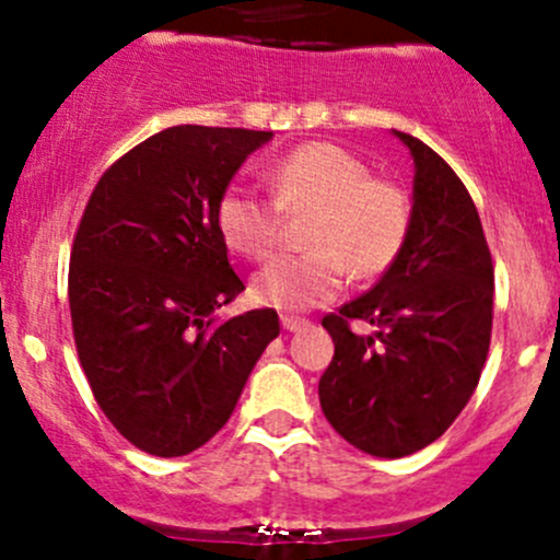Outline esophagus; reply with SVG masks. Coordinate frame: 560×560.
I'll list each match as a JSON object with an SVG mask.
<instances>
[{
	"label": "esophagus",
	"instance_id": "esophagus-1",
	"mask_svg": "<svg viewBox=\"0 0 560 560\" xmlns=\"http://www.w3.org/2000/svg\"><path fill=\"white\" fill-rule=\"evenodd\" d=\"M281 327H284V330H290V332H295V330H303V327H308V319L284 314V316H281Z\"/></svg>",
	"mask_w": 560,
	"mask_h": 560
}]
</instances>
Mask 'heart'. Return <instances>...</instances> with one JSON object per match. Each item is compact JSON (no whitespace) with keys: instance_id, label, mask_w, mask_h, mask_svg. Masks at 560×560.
Returning a JSON list of instances; mask_svg holds the SVG:
<instances>
[{"instance_id":"obj_1","label":"heart","mask_w":560,"mask_h":560,"mask_svg":"<svg viewBox=\"0 0 560 560\" xmlns=\"http://www.w3.org/2000/svg\"><path fill=\"white\" fill-rule=\"evenodd\" d=\"M276 209L252 191H224L217 230L230 252L265 259L279 238V211L312 208L303 244L312 252L279 257L252 281V298L276 312H308L332 301L347 281L380 279L404 252L411 200L395 180L371 175L358 154L330 140H312L270 162L262 173Z\"/></svg>"}]
</instances>
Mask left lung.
I'll return each mask as SVG.
<instances>
[{"mask_svg": "<svg viewBox=\"0 0 560 560\" xmlns=\"http://www.w3.org/2000/svg\"><path fill=\"white\" fill-rule=\"evenodd\" d=\"M395 138L415 160L409 241L365 295L322 319L336 343L319 380L322 411L376 457L417 453L453 425L493 330V259L471 195L431 145ZM352 320L375 332L360 337Z\"/></svg>", "mask_w": 560, "mask_h": 560, "instance_id": "left-lung-1", "label": "left lung"}]
</instances>
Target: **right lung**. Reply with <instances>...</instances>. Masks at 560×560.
Here are the masks:
<instances>
[{"instance_id":"add662e5","label":"right lung","mask_w":560,"mask_h":560,"mask_svg":"<svg viewBox=\"0 0 560 560\" xmlns=\"http://www.w3.org/2000/svg\"><path fill=\"white\" fill-rule=\"evenodd\" d=\"M270 138L197 124L162 129L107 167L78 224V358L107 420L149 455H189L217 436L279 336L273 308L213 316L246 290L217 230V202Z\"/></svg>"}]
</instances>
